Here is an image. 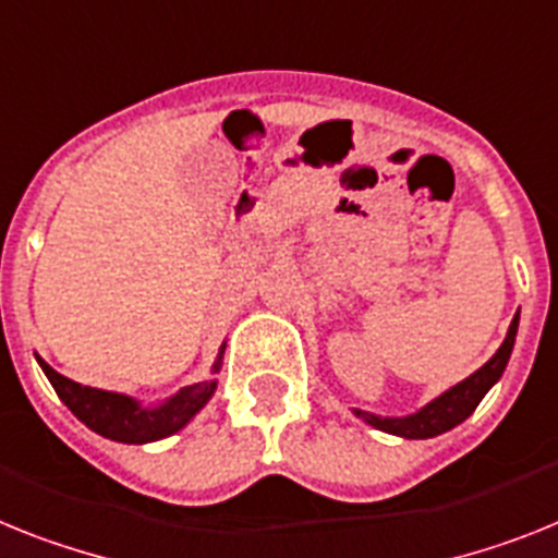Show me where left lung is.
<instances>
[{
  "mask_svg": "<svg viewBox=\"0 0 558 558\" xmlns=\"http://www.w3.org/2000/svg\"><path fill=\"white\" fill-rule=\"evenodd\" d=\"M517 331H519V312L510 320V329L505 335L502 345L496 349L494 357L485 363L482 368H476L471 377H465L462 383L451 386L448 391H442L439 397H434L430 402H425L423 409L414 411V414L405 416H380L372 414V411L354 409V414L368 423L372 428L386 430V434H395V437L405 439H430L446 434V430L457 428L460 423H465L468 416L474 414L476 405L482 402V397L488 395L490 388L499 383V377L505 374V366H508L510 351H513V343H517Z\"/></svg>",
  "mask_w": 558,
  "mask_h": 558,
  "instance_id": "1",
  "label": "left lung"
}]
</instances>
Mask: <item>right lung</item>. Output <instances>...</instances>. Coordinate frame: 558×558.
Instances as JSON below:
<instances>
[{
  "label": "right lung",
  "instance_id": "obj_1",
  "mask_svg": "<svg viewBox=\"0 0 558 558\" xmlns=\"http://www.w3.org/2000/svg\"><path fill=\"white\" fill-rule=\"evenodd\" d=\"M223 349L213 363V374L221 372ZM39 360V357H36ZM41 372L56 388L59 400L68 405L84 425L112 442H128V446H144V442H156V439L172 437L175 430L184 428L192 416L198 414L209 400H213L218 380H204L195 386L181 388L170 400L158 402V405H142L135 397L119 395V391H105V388H90L82 383L70 380L56 368H50L45 360H39Z\"/></svg>",
  "mask_w": 558,
  "mask_h": 558
}]
</instances>
